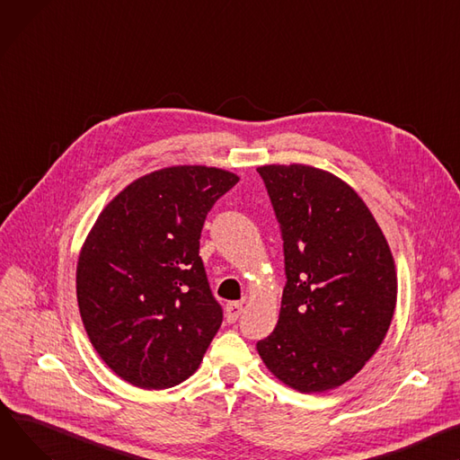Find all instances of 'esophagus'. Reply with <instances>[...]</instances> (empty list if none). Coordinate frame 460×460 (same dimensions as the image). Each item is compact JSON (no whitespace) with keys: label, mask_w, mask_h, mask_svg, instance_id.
Returning <instances> with one entry per match:
<instances>
[{"label":"esophagus","mask_w":460,"mask_h":460,"mask_svg":"<svg viewBox=\"0 0 460 460\" xmlns=\"http://www.w3.org/2000/svg\"><path fill=\"white\" fill-rule=\"evenodd\" d=\"M242 311H243V305H242V303H238V301L227 303V307H226V320H227L229 323H234V322L238 320V316L242 314Z\"/></svg>","instance_id":"1"}]
</instances>
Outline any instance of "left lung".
Masks as SVG:
<instances>
[{
  "mask_svg": "<svg viewBox=\"0 0 460 460\" xmlns=\"http://www.w3.org/2000/svg\"><path fill=\"white\" fill-rule=\"evenodd\" d=\"M278 217L287 285L278 325L257 351L299 392L357 376L390 327L397 275L388 242L358 194L305 164L259 166Z\"/></svg>",
  "mask_w": 460,
  "mask_h": 460,
  "instance_id": "1",
  "label": "left lung"
}]
</instances>
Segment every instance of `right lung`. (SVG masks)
<instances>
[{
	"instance_id": "obj_1",
	"label": "right lung",
	"mask_w": 460,
	"mask_h": 460,
	"mask_svg": "<svg viewBox=\"0 0 460 460\" xmlns=\"http://www.w3.org/2000/svg\"><path fill=\"white\" fill-rule=\"evenodd\" d=\"M238 175L170 166L138 177L90 229L75 288L88 339L124 381L163 390L189 379L222 325L199 236Z\"/></svg>"
}]
</instances>
